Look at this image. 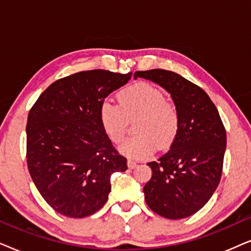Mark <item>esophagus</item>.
Returning <instances> with one entry per match:
<instances>
[{"instance_id":"esophagus-1","label":"esophagus","mask_w":251,"mask_h":251,"mask_svg":"<svg viewBox=\"0 0 251 251\" xmlns=\"http://www.w3.org/2000/svg\"><path fill=\"white\" fill-rule=\"evenodd\" d=\"M137 166V162H135V161L132 160H128V167L130 168V169H133Z\"/></svg>"}]
</instances>
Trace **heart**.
Masks as SVG:
<instances>
[{
  "label": "heart",
  "instance_id": "obj_1",
  "mask_svg": "<svg viewBox=\"0 0 251 251\" xmlns=\"http://www.w3.org/2000/svg\"><path fill=\"white\" fill-rule=\"evenodd\" d=\"M119 104L102 101L99 119L102 129L113 143L125 139L128 120H136V136L121 146L130 159H145L155 150L167 149L176 139L179 130V114L176 106L166 100V96L154 85L138 82L119 92Z\"/></svg>",
  "mask_w": 251,
  "mask_h": 251
}]
</instances>
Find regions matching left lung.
Returning <instances> with one entry per match:
<instances>
[{
    "label": "left lung",
    "mask_w": 251,
    "mask_h": 251,
    "mask_svg": "<svg viewBox=\"0 0 251 251\" xmlns=\"http://www.w3.org/2000/svg\"><path fill=\"white\" fill-rule=\"evenodd\" d=\"M169 92L179 114V130L170 150L149 162L152 177L144 186L151 210L169 219L195 214L221 181L226 131L209 96L197 84L166 70L138 71Z\"/></svg>",
    "instance_id": "1"
}]
</instances>
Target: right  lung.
Returning <instances> with one entry per match:
<instances>
[{
  "instance_id": "add662e5",
  "label": "right lung",
  "mask_w": 251,
  "mask_h": 251,
  "mask_svg": "<svg viewBox=\"0 0 251 251\" xmlns=\"http://www.w3.org/2000/svg\"><path fill=\"white\" fill-rule=\"evenodd\" d=\"M132 73L78 72L49 85L27 119V167L40 194L59 214L83 218L108 200L111 176L128 169L102 129L99 108Z\"/></svg>"
}]
</instances>
